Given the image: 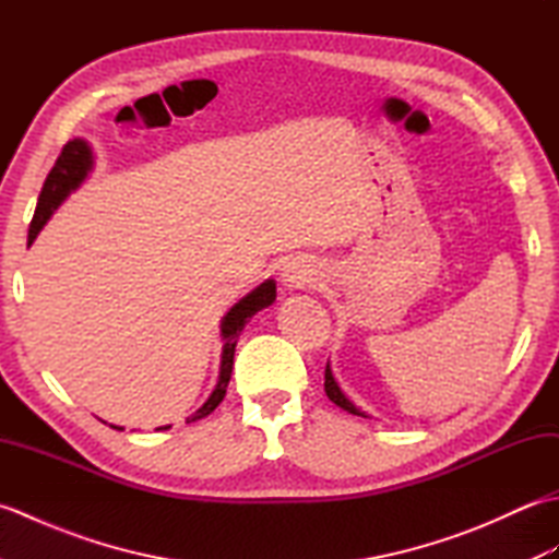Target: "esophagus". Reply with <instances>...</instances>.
<instances>
[{
	"label": "esophagus",
	"instance_id": "obj_1",
	"mask_svg": "<svg viewBox=\"0 0 559 559\" xmlns=\"http://www.w3.org/2000/svg\"><path fill=\"white\" fill-rule=\"evenodd\" d=\"M317 271L307 264V261H290V264L283 269V286L286 288H302L307 283H312Z\"/></svg>",
	"mask_w": 559,
	"mask_h": 559
}]
</instances>
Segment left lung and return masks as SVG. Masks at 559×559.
<instances>
[{"instance_id": "8db88e82", "label": "left lung", "mask_w": 559, "mask_h": 559, "mask_svg": "<svg viewBox=\"0 0 559 559\" xmlns=\"http://www.w3.org/2000/svg\"><path fill=\"white\" fill-rule=\"evenodd\" d=\"M324 391H326V396L336 403L338 408H343V411H348V413H353V415H360V418H367V415L355 406V403L343 394L341 391V386H338V382L334 379V372H331V367L326 365V372H324Z\"/></svg>"}]
</instances>
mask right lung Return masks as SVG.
<instances>
[{
    "instance_id": "add662e5",
    "label": "right lung",
    "mask_w": 559,
    "mask_h": 559,
    "mask_svg": "<svg viewBox=\"0 0 559 559\" xmlns=\"http://www.w3.org/2000/svg\"><path fill=\"white\" fill-rule=\"evenodd\" d=\"M93 168V151L83 139H74L67 141L59 158L55 160L50 175L45 177V185L40 189L38 197V206H35L31 228H28V247L33 245L35 237L43 230V225L50 221L52 213L57 211V206L74 192V189L86 180V175ZM273 300H276V283L271 278L257 286L252 293H247L240 302H235L230 307V312L223 317L221 322V336H223V355H221V374H218V384L213 389V394L209 396V401L201 406L197 413H192L187 418V423H197L201 418H206L209 413L216 411L218 403L225 396V389H228L230 382V372H233V358H235V346L237 338H240L245 324L252 319L259 310H264ZM115 427V425H110ZM170 425L158 427V430H168ZM122 430V427H117Z\"/></svg>"
}]
</instances>
